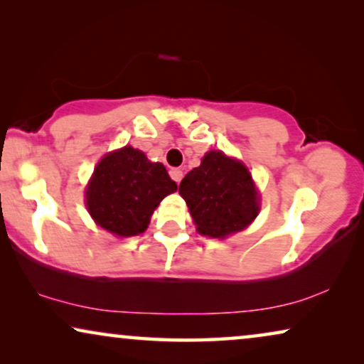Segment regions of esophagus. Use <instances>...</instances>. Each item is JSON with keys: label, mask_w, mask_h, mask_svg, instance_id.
Instances as JSON below:
<instances>
[{"label": "esophagus", "mask_w": 364, "mask_h": 364, "mask_svg": "<svg viewBox=\"0 0 364 364\" xmlns=\"http://www.w3.org/2000/svg\"><path fill=\"white\" fill-rule=\"evenodd\" d=\"M182 176H183V172L181 171V168H171V177H172L173 181H176L177 183L182 181Z\"/></svg>", "instance_id": "34e87169"}]
</instances>
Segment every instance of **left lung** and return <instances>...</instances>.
<instances>
[{
  "label": "left lung",
  "mask_w": 364,
  "mask_h": 364,
  "mask_svg": "<svg viewBox=\"0 0 364 364\" xmlns=\"http://www.w3.org/2000/svg\"><path fill=\"white\" fill-rule=\"evenodd\" d=\"M178 193L186 200L202 235L223 238L240 232L258 215V193L248 168L220 151L182 178Z\"/></svg>",
  "instance_id": "obj_1"
}]
</instances>
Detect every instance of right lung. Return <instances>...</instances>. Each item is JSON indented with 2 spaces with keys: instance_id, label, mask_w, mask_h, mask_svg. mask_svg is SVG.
<instances>
[{
  "instance_id": "1",
  "label": "right lung",
  "mask_w": 364,
  "mask_h": 364,
  "mask_svg": "<svg viewBox=\"0 0 364 364\" xmlns=\"http://www.w3.org/2000/svg\"><path fill=\"white\" fill-rule=\"evenodd\" d=\"M177 191L161 162L124 147L97 164L86 191V205L97 225L119 237L142 233L154 208Z\"/></svg>"
}]
</instances>
